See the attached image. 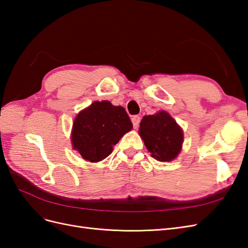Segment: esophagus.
<instances>
[{"label": "esophagus", "mask_w": 248, "mask_h": 248, "mask_svg": "<svg viewBox=\"0 0 248 248\" xmlns=\"http://www.w3.org/2000/svg\"><path fill=\"white\" fill-rule=\"evenodd\" d=\"M131 121H132V124H133V128H138V127L140 126V116H133L131 118Z\"/></svg>", "instance_id": "esophagus-1"}]
</instances>
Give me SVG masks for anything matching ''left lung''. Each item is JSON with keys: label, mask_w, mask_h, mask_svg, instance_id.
<instances>
[{"label": "left lung", "mask_w": 248, "mask_h": 248, "mask_svg": "<svg viewBox=\"0 0 248 248\" xmlns=\"http://www.w3.org/2000/svg\"><path fill=\"white\" fill-rule=\"evenodd\" d=\"M140 136L151 155L159 161H170L179 154L183 142V132L168 112L142 118Z\"/></svg>", "instance_id": "left-lung-1"}]
</instances>
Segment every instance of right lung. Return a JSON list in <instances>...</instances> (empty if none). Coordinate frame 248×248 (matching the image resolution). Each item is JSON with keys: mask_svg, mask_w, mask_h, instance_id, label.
<instances>
[{"mask_svg": "<svg viewBox=\"0 0 248 248\" xmlns=\"http://www.w3.org/2000/svg\"><path fill=\"white\" fill-rule=\"evenodd\" d=\"M131 129L132 123L124 108L114 107L108 101H95L74 121L72 145L82 158L97 162L107 158L112 147Z\"/></svg>", "mask_w": 248, "mask_h": 248, "instance_id": "right-lung-1", "label": "right lung"}]
</instances>
